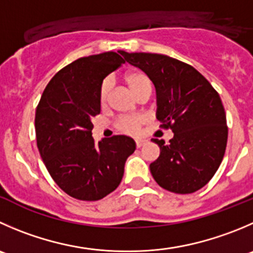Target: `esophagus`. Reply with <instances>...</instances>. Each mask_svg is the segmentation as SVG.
Here are the masks:
<instances>
[{"mask_svg":"<svg viewBox=\"0 0 253 253\" xmlns=\"http://www.w3.org/2000/svg\"><path fill=\"white\" fill-rule=\"evenodd\" d=\"M144 142H146V141H143V139H136V147H137V148H141V147L144 144Z\"/></svg>","mask_w":253,"mask_h":253,"instance_id":"obj_1","label":"esophagus"}]
</instances>
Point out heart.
<instances>
[{
  "mask_svg": "<svg viewBox=\"0 0 253 253\" xmlns=\"http://www.w3.org/2000/svg\"><path fill=\"white\" fill-rule=\"evenodd\" d=\"M124 80L134 96L141 97L147 92L151 94L152 83L146 73L141 72V70H129L124 75ZM110 91H111V80L105 79L100 87V102L102 106L107 104ZM144 122H146V119L143 116H126L121 117L116 122V127L120 132L127 134H136L139 128L143 126Z\"/></svg>",
  "mask_w": 253,
  "mask_h": 253,
  "instance_id": "b5f03b06",
  "label": "heart"
}]
</instances>
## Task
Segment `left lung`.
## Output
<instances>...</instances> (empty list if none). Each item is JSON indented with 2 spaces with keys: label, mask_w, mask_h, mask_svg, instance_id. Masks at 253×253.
I'll list each match as a JSON object with an SVG mask.
<instances>
[{
  "label": "left lung",
  "mask_w": 253,
  "mask_h": 253,
  "mask_svg": "<svg viewBox=\"0 0 253 253\" xmlns=\"http://www.w3.org/2000/svg\"><path fill=\"white\" fill-rule=\"evenodd\" d=\"M127 63L143 70L157 92V119L173 131L149 169L166 190L190 194L209 183L224 158L226 115L221 99L192 65L163 54L124 53Z\"/></svg>",
  "instance_id": "1"
}]
</instances>
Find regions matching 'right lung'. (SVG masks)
<instances>
[{
  "label": "right lung",
  "mask_w": 253,
  "mask_h": 253,
  "mask_svg": "<svg viewBox=\"0 0 253 253\" xmlns=\"http://www.w3.org/2000/svg\"><path fill=\"white\" fill-rule=\"evenodd\" d=\"M125 51L80 58L59 70L36 111L39 153L53 180L78 200L95 202L120 185L125 163L136 149L131 137L92 138V119L101 111L102 80L121 67Z\"/></svg>",
  "instance_id": "add662e5"
}]
</instances>
